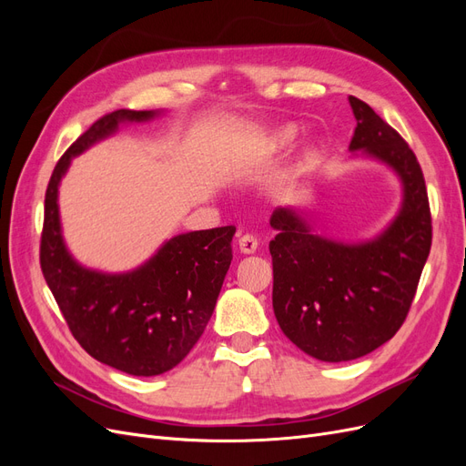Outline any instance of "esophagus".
Masks as SVG:
<instances>
[{"label": "esophagus", "instance_id": "34e87169", "mask_svg": "<svg viewBox=\"0 0 466 466\" xmlns=\"http://www.w3.org/2000/svg\"><path fill=\"white\" fill-rule=\"evenodd\" d=\"M257 247H258V241L255 235L245 233L238 237V250H241L243 255H252V252H257Z\"/></svg>", "mask_w": 466, "mask_h": 466}]
</instances>
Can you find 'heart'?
<instances>
[{"label": "heart", "mask_w": 466, "mask_h": 466, "mask_svg": "<svg viewBox=\"0 0 466 466\" xmlns=\"http://www.w3.org/2000/svg\"><path fill=\"white\" fill-rule=\"evenodd\" d=\"M295 137H298V128H295V126H291V124H286L272 134L270 144L276 149H284V147H289L295 142Z\"/></svg>", "instance_id": "b5f03b06"}]
</instances>
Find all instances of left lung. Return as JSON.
<instances>
[{
  "mask_svg": "<svg viewBox=\"0 0 466 466\" xmlns=\"http://www.w3.org/2000/svg\"><path fill=\"white\" fill-rule=\"evenodd\" d=\"M350 151L389 165L402 182L399 216L373 241L344 245L315 233L303 209L278 208L270 225L272 305L279 329L320 361L370 354L399 332L431 248V214L421 167L402 136L356 96Z\"/></svg>",
  "mask_w": 466,
  "mask_h": 466,
  "instance_id": "obj_1",
  "label": "left lung"
}]
</instances>
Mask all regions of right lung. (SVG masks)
Wrapping results in <instances>:
<instances>
[{"instance_id":"1","label":"right lung","mask_w":466,"mask_h":466,"mask_svg":"<svg viewBox=\"0 0 466 466\" xmlns=\"http://www.w3.org/2000/svg\"><path fill=\"white\" fill-rule=\"evenodd\" d=\"M159 112L120 108L93 122L56 163L45 198L40 268L81 348L96 361L136 377L173 370L198 342L233 260V225L177 235L126 274L87 270L69 255L60 229L58 185L69 161L122 122Z\"/></svg>"}]
</instances>
